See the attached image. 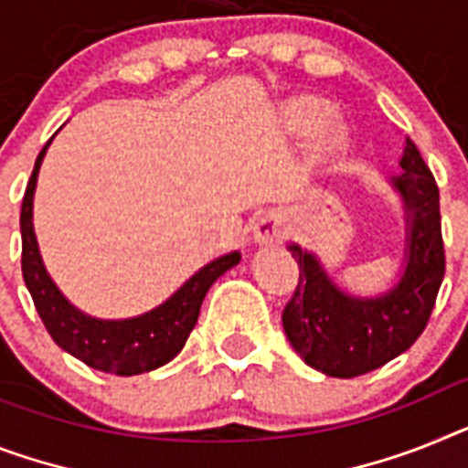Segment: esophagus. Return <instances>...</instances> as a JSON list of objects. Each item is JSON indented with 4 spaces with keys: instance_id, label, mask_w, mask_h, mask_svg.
I'll use <instances>...</instances> for the list:
<instances>
[{
    "instance_id": "esophagus-1",
    "label": "esophagus",
    "mask_w": 468,
    "mask_h": 468,
    "mask_svg": "<svg viewBox=\"0 0 468 468\" xmlns=\"http://www.w3.org/2000/svg\"><path fill=\"white\" fill-rule=\"evenodd\" d=\"M288 233V228H285V221H282V216H278L276 211H269V214H261L254 221L252 235L254 242L259 245H273V242H281Z\"/></svg>"
}]
</instances>
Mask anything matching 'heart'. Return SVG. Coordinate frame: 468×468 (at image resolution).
Here are the masks:
<instances>
[{"instance_id":"b5f03b06","label":"heart","mask_w":468,"mask_h":468,"mask_svg":"<svg viewBox=\"0 0 468 468\" xmlns=\"http://www.w3.org/2000/svg\"><path fill=\"white\" fill-rule=\"evenodd\" d=\"M288 119L292 121L297 128H316V125H321L325 119H328V107L319 100L302 97V100H294L292 104H290ZM321 140H324L325 147H335L340 135H337L335 128L325 125V128H321Z\"/></svg>"}]
</instances>
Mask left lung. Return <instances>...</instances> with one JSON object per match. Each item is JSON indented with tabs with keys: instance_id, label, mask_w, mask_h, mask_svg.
<instances>
[{
	"instance_id": "1",
	"label": "left lung",
	"mask_w": 468,
	"mask_h": 468,
	"mask_svg": "<svg viewBox=\"0 0 468 468\" xmlns=\"http://www.w3.org/2000/svg\"><path fill=\"white\" fill-rule=\"evenodd\" d=\"M399 168L390 187L402 199L404 257L390 288L368 297L347 292L316 254L297 242L288 245L300 282L282 312V328L304 364L333 378L368 374L407 352L426 328L445 276L441 195L410 137Z\"/></svg>"
}]
</instances>
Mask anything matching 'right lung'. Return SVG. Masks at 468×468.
Listing matches in <instances>:
<instances>
[{
  "instance_id": "right-lung-1",
  "label": "right lung",
  "mask_w": 468,
  "mask_h": 468,
  "mask_svg": "<svg viewBox=\"0 0 468 468\" xmlns=\"http://www.w3.org/2000/svg\"><path fill=\"white\" fill-rule=\"evenodd\" d=\"M52 140L37 154L21 207V266L27 292L33 294L35 309L40 314L42 324L54 343L76 359H80L82 364L113 376H137L154 371V368L168 364L180 349L186 347L187 335L197 324L204 294L209 292L216 278H221L228 269H233L240 261V252L233 250V252L204 264L171 297H166L149 312L128 316V319L90 316L76 304H70L69 297L58 290L42 261L37 235H35V187H37L42 159H45L47 147L52 144Z\"/></svg>"
}]
</instances>
